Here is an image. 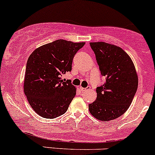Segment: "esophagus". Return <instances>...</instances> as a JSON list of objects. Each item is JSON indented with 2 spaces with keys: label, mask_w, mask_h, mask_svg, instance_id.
I'll use <instances>...</instances> for the list:
<instances>
[{
  "label": "esophagus",
  "mask_w": 155,
  "mask_h": 155,
  "mask_svg": "<svg viewBox=\"0 0 155 155\" xmlns=\"http://www.w3.org/2000/svg\"><path fill=\"white\" fill-rule=\"evenodd\" d=\"M80 89H81V92H85V91L89 90V89H91V87H87V88H83V87H80Z\"/></svg>",
  "instance_id": "esophagus-1"
}]
</instances>
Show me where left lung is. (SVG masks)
Returning a JSON list of instances; mask_svg holds the SVG:
<instances>
[{
	"instance_id": "obj_1",
	"label": "left lung",
	"mask_w": 155,
	"mask_h": 155,
	"mask_svg": "<svg viewBox=\"0 0 155 155\" xmlns=\"http://www.w3.org/2000/svg\"><path fill=\"white\" fill-rule=\"evenodd\" d=\"M106 81L97 88L90 113L101 121L116 119L131 105L138 87V76L131 58L122 48L104 42H90Z\"/></svg>"
}]
</instances>
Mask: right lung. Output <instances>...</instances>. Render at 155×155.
Masks as SVG:
<instances>
[{
    "label": "right lung",
    "mask_w": 155,
    "mask_h": 155,
    "mask_svg": "<svg viewBox=\"0 0 155 155\" xmlns=\"http://www.w3.org/2000/svg\"><path fill=\"white\" fill-rule=\"evenodd\" d=\"M84 44L58 40L40 46L29 55L24 94L31 108L42 118H57L68 110L76 89L61 77L71 71L73 58Z\"/></svg>",
    "instance_id": "obj_1"
}]
</instances>
